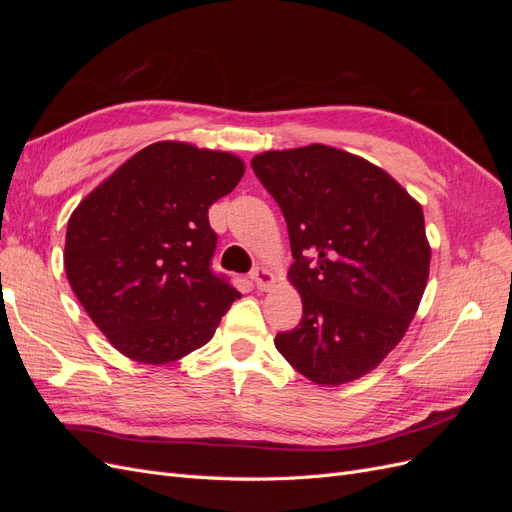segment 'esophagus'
Returning a JSON list of instances; mask_svg holds the SVG:
<instances>
[{"label":"esophagus","instance_id":"34e87169","mask_svg":"<svg viewBox=\"0 0 512 512\" xmlns=\"http://www.w3.org/2000/svg\"><path fill=\"white\" fill-rule=\"evenodd\" d=\"M250 280L254 282V286L258 290H269L273 286V282H275L273 280V273L267 271L265 267H254L252 273H250Z\"/></svg>","mask_w":512,"mask_h":512}]
</instances>
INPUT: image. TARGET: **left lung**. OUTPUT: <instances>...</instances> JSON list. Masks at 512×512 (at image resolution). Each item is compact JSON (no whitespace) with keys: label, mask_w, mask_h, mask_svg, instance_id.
<instances>
[{"label":"left lung","mask_w":512,"mask_h":512,"mask_svg":"<svg viewBox=\"0 0 512 512\" xmlns=\"http://www.w3.org/2000/svg\"><path fill=\"white\" fill-rule=\"evenodd\" d=\"M252 168L284 213L303 301L299 327L277 333L275 348L316 384L369 374L427 286L421 205L382 168L327 145L258 153Z\"/></svg>","instance_id":"1"}]
</instances>
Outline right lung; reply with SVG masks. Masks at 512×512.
<instances>
[{
    "label": "right lung",
    "instance_id": "right-lung-1",
    "mask_svg": "<svg viewBox=\"0 0 512 512\" xmlns=\"http://www.w3.org/2000/svg\"><path fill=\"white\" fill-rule=\"evenodd\" d=\"M243 170L226 151L153 143L70 215L68 282L128 359L164 365L205 346L241 297L211 269L218 235L207 213Z\"/></svg>",
    "mask_w": 512,
    "mask_h": 512
}]
</instances>
